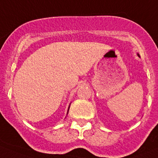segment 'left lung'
<instances>
[{"label": "left lung", "instance_id": "obj_1", "mask_svg": "<svg viewBox=\"0 0 158 158\" xmlns=\"http://www.w3.org/2000/svg\"><path fill=\"white\" fill-rule=\"evenodd\" d=\"M138 56H139V54H138Z\"/></svg>", "mask_w": 158, "mask_h": 158}]
</instances>
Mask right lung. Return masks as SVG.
I'll list each match as a JSON object with an SVG mask.
<instances>
[{"instance_id":"add662e5","label":"right lung","mask_w":158,"mask_h":158,"mask_svg":"<svg viewBox=\"0 0 158 158\" xmlns=\"http://www.w3.org/2000/svg\"><path fill=\"white\" fill-rule=\"evenodd\" d=\"M69 108H70V107H69ZM69 108H68V111H69ZM67 113H68V112H67Z\"/></svg>"}]
</instances>
